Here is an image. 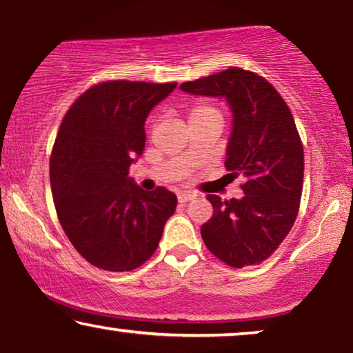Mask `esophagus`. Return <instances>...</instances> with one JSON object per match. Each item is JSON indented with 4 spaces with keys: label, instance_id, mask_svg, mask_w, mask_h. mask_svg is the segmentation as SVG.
Returning <instances> with one entry per match:
<instances>
[{
    "label": "esophagus",
    "instance_id": "esophagus-1",
    "mask_svg": "<svg viewBox=\"0 0 353 353\" xmlns=\"http://www.w3.org/2000/svg\"><path fill=\"white\" fill-rule=\"evenodd\" d=\"M196 197H197V194H194V192L185 191V192H180V194H178V202L185 204V202H190L192 199H196Z\"/></svg>",
    "mask_w": 353,
    "mask_h": 353
}]
</instances>
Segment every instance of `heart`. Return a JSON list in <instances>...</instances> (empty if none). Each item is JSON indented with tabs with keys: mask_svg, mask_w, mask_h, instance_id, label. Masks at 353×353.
<instances>
[{
	"mask_svg": "<svg viewBox=\"0 0 353 353\" xmlns=\"http://www.w3.org/2000/svg\"><path fill=\"white\" fill-rule=\"evenodd\" d=\"M205 115H219V112H216V109H214L209 104L197 103V104L192 105V109H191V112H190V120H196V119L205 117Z\"/></svg>",
	"mask_w": 353,
	"mask_h": 353,
	"instance_id": "1",
	"label": "heart"
}]
</instances>
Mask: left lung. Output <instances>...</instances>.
<instances>
[{
    "label": "left lung",
    "mask_w": 353,
    "mask_h": 353,
    "mask_svg": "<svg viewBox=\"0 0 353 353\" xmlns=\"http://www.w3.org/2000/svg\"><path fill=\"white\" fill-rule=\"evenodd\" d=\"M180 90L226 101L231 134L225 167L245 180L241 199L207 196L214 215L201 226L204 244L230 267L263 262L291 231L302 196L303 148L291 110L267 80L239 67Z\"/></svg>",
    "instance_id": "8db88e82"
}]
</instances>
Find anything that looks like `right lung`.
<instances>
[{"mask_svg": "<svg viewBox=\"0 0 353 353\" xmlns=\"http://www.w3.org/2000/svg\"><path fill=\"white\" fill-rule=\"evenodd\" d=\"M176 83L104 81L67 110L52 148L50 180L62 230L83 259L130 272L156 252L176 207L165 188L144 191L128 168L144 151V123Z\"/></svg>", "mask_w": 353, "mask_h": 353, "instance_id": "right-lung-1", "label": "right lung"}]
</instances>
